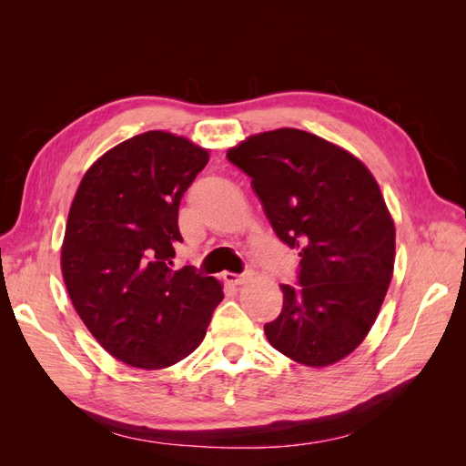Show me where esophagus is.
<instances>
[{
  "label": "esophagus",
  "instance_id": "obj_1",
  "mask_svg": "<svg viewBox=\"0 0 466 466\" xmlns=\"http://www.w3.org/2000/svg\"><path fill=\"white\" fill-rule=\"evenodd\" d=\"M250 276H252V272H250V270H247V272H243V274L225 272V274H223V279L228 281V284H231V286H241V284H245L247 279H250Z\"/></svg>",
  "mask_w": 466,
  "mask_h": 466
}]
</instances>
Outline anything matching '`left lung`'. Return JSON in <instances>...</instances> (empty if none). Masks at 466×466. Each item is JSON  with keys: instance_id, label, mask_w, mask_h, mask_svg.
I'll return each instance as SVG.
<instances>
[{"instance_id": "left-lung-1", "label": "left lung", "mask_w": 466, "mask_h": 466, "mask_svg": "<svg viewBox=\"0 0 466 466\" xmlns=\"http://www.w3.org/2000/svg\"><path fill=\"white\" fill-rule=\"evenodd\" d=\"M228 159L252 180L281 243L299 248L298 286L264 332L293 361L324 368L368 336L394 266V223L373 175L327 139L295 128L250 136Z\"/></svg>"}]
</instances>
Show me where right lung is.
Masks as SVG:
<instances>
[{
	"label": "right lung",
	"mask_w": 466,
	"mask_h": 466,
	"mask_svg": "<svg viewBox=\"0 0 466 466\" xmlns=\"http://www.w3.org/2000/svg\"><path fill=\"white\" fill-rule=\"evenodd\" d=\"M208 151L167 132L134 136L83 177L69 208L62 274L77 315L110 356L163 370L200 346L223 299L216 278L173 270L178 208Z\"/></svg>",
	"instance_id": "obj_1"
}]
</instances>
